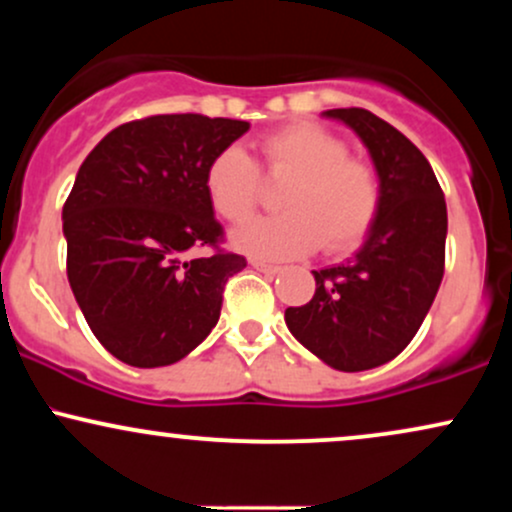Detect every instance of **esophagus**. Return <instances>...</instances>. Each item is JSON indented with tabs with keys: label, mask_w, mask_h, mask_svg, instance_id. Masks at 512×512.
Here are the masks:
<instances>
[{
	"label": "esophagus",
	"mask_w": 512,
	"mask_h": 512,
	"mask_svg": "<svg viewBox=\"0 0 512 512\" xmlns=\"http://www.w3.org/2000/svg\"><path fill=\"white\" fill-rule=\"evenodd\" d=\"M250 264L255 269H260V272H264V274H279L281 272L279 264H269V262H264V260H257V257H255V260H250Z\"/></svg>",
	"instance_id": "34e87169"
}]
</instances>
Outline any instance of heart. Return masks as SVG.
Masks as SVG:
<instances>
[{"mask_svg":"<svg viewBox=\"0 0 512 512\" xmlns=\"http://www.w3.org/2000/svg\"><path fill=\"white\" fill-rule=\"evenodd\" d=\"M260 154L269 175L291 178L281 190L284 214L262 216L233 231V245L260 260H291L313 252L356 248L383 204V182L370 163L349 156V146L327 129L293 122L267 134ZM209 204L221 219L240 223L260 195V173L240 146H226L204 173Z\"/></svg>","mask_w":512,"mask_h":512,"instance_id":"1","label":"heart"}]
</instances>
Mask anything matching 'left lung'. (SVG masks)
Listing matches in <instances>:
<instances>
[{
    "instance_id": "1",
    "label": "left lung",
    "mask_w": 512,
    "mask_h": 512,
    "mask_svg": "<svg viewBox=\"0 0 512 512\" xmlns=\"http://www.w3.org/2000/svg\"><path fill=\"white\" fill-rule=\"evenodd\" d=\"M368 149L383 204L354 257L313 272L315 293L286 308L293 337L327 366L358 373L392 361L419 332L445 269L448 209L426 156L390 122L363 108H334Z\"/></svg>"
}]
</instances>
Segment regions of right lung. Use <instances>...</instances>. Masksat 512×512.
Returning a JSON list of instances; mask_svg holds the SVG:
<instances>
[{
	"instance_id": "1",
	"label": "right lung",
	"mask_w": 512,
	"mask_h": 512,
	"mask_svg": "<svg viewBox=\"0 0 512 512\" xmlns=\"http://www.w3.org/2000/svg\"><path fill=\"white\" fill-rule=\"evenodd\" d=\"M250 122L197 113L115 127L86 156L62 209L67 276L96 339L127 366H170L221 315L223 286L248 267L223 236L204 173Z\"/></svg>"
}]
</instances>
